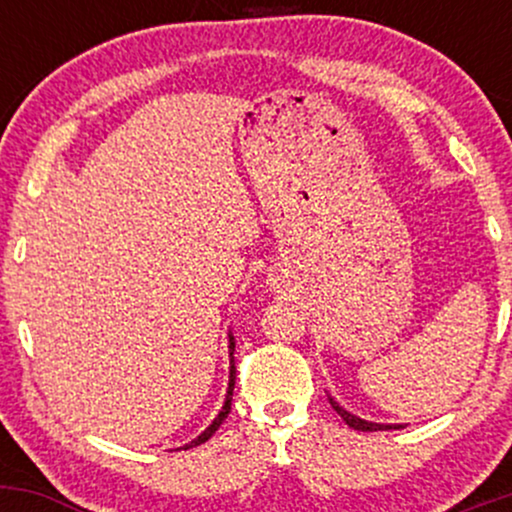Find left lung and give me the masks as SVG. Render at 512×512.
Segmentation results:
<instances>
[{"instance_id":"obj_1","label":"left lung","mask_w":512,"mask_h":512,"mask_svg":"<svg viewBox=\"0 0 512 512\" xmlns=\"http://www.w3.org/2000/svg\"><path fill=\"white\" fill-rule=\"evenodd\" d=\"M330 404H332V409L337 411L339 416H342L346 424L354 428V431H390V428H404V424H378V421L361 419V416H356V414H351V411H346L342 404H339L334 397H330Z\"/></svg>"}]
</instances>
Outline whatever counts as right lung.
<instances>
[{
  "label": "right lung",
  "mask_w": 512,
  "mask_h": 512,
  "mask_svg": "<svg viewBox=\"0 0 512 512\" xmlns=\"http://www.w3.org/2000/svg\"><path fill=\"white\" fill-rule=\"evenodd\" d=\"M233 349H236V337H233L231 332H228V356H231V366H228V387H226V399H223V407L219 414H216V419L211 421V424L204 428L202 433L195 440H190V443H185L182 448H175V450H190V448H197V445L207 443V440L214 436L216 428H219L223 421H226L228 411H231V399H233V387H236V361H233Z\"/></svg>",
  "instance_id": "right-lung-1"
}]
</instances>
